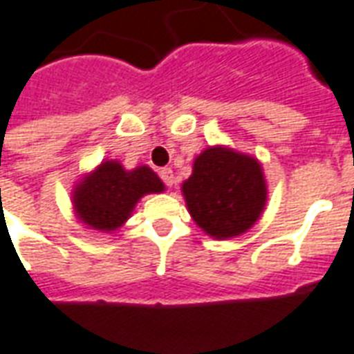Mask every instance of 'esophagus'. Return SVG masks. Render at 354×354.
<instances>
[{
    "label": "esophagus",
    "instance_id": "obj_1",
    "mask_svg": "<svg viewBox=\"0 0 354 354\" xmlns=\"http://www.w3.org/2000/svg\"><path fill=\"white\" fill-rule=\"evenodd\" d=\"M160 179L164 180L166 187H171L174 185V169L171 167H162L160 169Z\"/></svg>",
    "mask_w": 354,
    "mask_h": 354
}]
</instances>
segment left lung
Masks as SVG:
<instances>
[{"instance_id": "8db88e82", "label": "left lung", "mask_w": 354, "mask_h": 354, "mask_svg": "<svg viewBox=\"0 0 354 354\" xmlns=\"http://www.w3.org/2000/svg\"><path fill=\"white\" fill-rule=\"evenodd\" d=\"M183 196L194 223L215 239L243 234L266 207L268 188L257 158L226 147H209L194 160Z\"/></svg>"}]
</instances>
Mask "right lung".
<instances>
[{"label": "right lung", "instance_id": "obj_1", "mask_svg": "<svg viewBox=\"0 0 354 354\" xmlns=\"http://www.w3.org/2000/svg\"><path fill=\"white\" fill-rule=\"evenodd\" d=\"M162 190L164 183L151 167L139 166L126 171L117 160H107L75 187L73 207L79 221L88 228L113 232L128 221L143 196Z\"/></svg>", "mask_w": 354, "mask_h": 354}]
</instances>
